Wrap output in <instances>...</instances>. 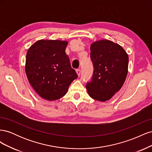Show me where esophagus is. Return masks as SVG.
Instances as JSON below:
<instances>
[{"mask_svg":"<svg viewBox=\"0 0 152 152\" xmlns=\"http://www.w3.org/2000/svg\"><path fill=\"white\" fill-rule=\"evenodd\" d=\"M76 73H77L78 76H80V73H81V71H80V69H77L76 70Z\"/></svg>","mask_w":152,"mask_h":152,"instance_id":"1","label":"esophagus"}]
</instances>
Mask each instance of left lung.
Segmentation results:
<instances>
[{"mask_svg": "<svg viewBox=\"0 0 152 152\" xmlns=\"http://www.w3.org/2000/svg\"><path fill=\"white\" fill-rule=\"evenodd\" d=\"M90 49L94 72L86 89L91 98L104 102L121 89L126 79L128 54L121 45L106 39L92 43Z\"/></svg>", "mask_w": 152, "mask_h": 152, "instance_id": "1", "label": "left lung"}]
</instances>
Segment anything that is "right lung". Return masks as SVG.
<instances>
[{
  "mask_svg": "<svg viewBox=\"0 0 152 152\" xmlns=\"http://www.w3.org/2000/svg\"><path fill=\"white\" fill-rule=\"evenodd\" d=\"M68 41L37 40L27 50L25 73L41 98L50 102L65 96L78 75L65 53Z\"/></svg>",
  "mask_w": 152,
  "mask_h": 152,
  "instance_id": "right-lung-1",
  "label": "right lung"
}]
</instances>
